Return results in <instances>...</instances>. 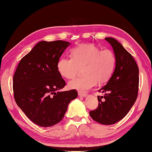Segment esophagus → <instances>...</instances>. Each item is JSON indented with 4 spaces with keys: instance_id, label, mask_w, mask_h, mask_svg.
Instances as JSON below:
<instances>
[{
    "instance_id": "obj_1",
    "label": "esophagus",
    "mask_w": 152,
    "mask_h": 152,
    "mask_svg": "<svg viewBox=\"0 0 152 152\" xmlns=\"http://www.w3.org/2000/svg\"><path fill=\"white\" fill-rule=\"evenodd\" d=\"M78 95L80 96V97H85V96H86V94L84 93V92H80V91H79Z\"/></svg>"
}]
</instances>
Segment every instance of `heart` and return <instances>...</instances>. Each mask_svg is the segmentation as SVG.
<instances>
[{
	"label": "heart",
	"instance_id": "b5f03b06",
	"mask_svg": "<svg viewBox=\"0 0 152 152\" xmlns=\"http://www.w3.org/2000/svg\"><path fill=\"white\" fill-rule=\"evenodd\" d=\"M71 57H61L57 70L62 77L74 78L82 68L84 76L68 83L71 89L86 92L97 84L108 81L116 64V56L112 50L101 49L93 44H84L72 50Z\"/></svg>",
	"mask_w": 152,
	"mask_h": 152
}]
</instances>
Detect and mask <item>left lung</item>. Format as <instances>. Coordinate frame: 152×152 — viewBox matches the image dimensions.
Wrapping results in <instances>:
<instances>
[{
    "instance_id": "1",
    "label": "left lung",
    "mask_w": 152,
    "mask_h": 152,
    "mask_svg": "<svg viewBox=\"0 0 152 152\" xmlns=\"http://www.w3.org/2000/svg\"><path fill=\"white\" fill-rule=\"evenodd\" d=\"M116 56L114 73L107 83L98 90L97 109L90 112L92 119L111 125L126 116L136 102L139 87V69L133 56L115 38L107 37Z\"/></svg>"
}]
</instances>
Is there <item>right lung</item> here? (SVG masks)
Listing matches in <instances>:
<instances>
[{
	"instance_id": "add662e5",
	"label": "right lung",
	"mask_w": 152,
	"mask_h": 152,
	"mask_svg": "<svg viewBox=\"0 0 152 152\" xmlns=\"http://www.w3.org/2000/svg\"><path fill=\"white\" fill-rule=\"evenodd\" d=\"M70 42L41 41L20 60L13 76L14 97L18 107L37 125L50 127L64 118L76 90L58 92L66 85L57 62Z\"/></svg>"
}]
</instances>
